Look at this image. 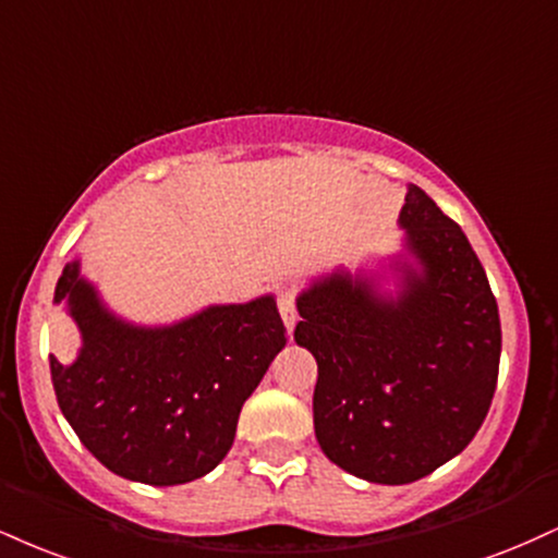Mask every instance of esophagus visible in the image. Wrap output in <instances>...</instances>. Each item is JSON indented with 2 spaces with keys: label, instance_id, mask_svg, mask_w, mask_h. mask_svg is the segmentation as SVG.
Wrapping results in <instances>:
<instances>
[{
  "label": "esophagus",
  "instance_id": "1",
  "mask_svg": "<svg viewBox=\"0 0 558 558\" xmlns=\"http://www.w3.org/2000/svg\"><path fill=\"white\" fill-rule=\"evenodd\" d=\"M278 308L288 330H293V325H296V293L288 291V288L278 291Z\"/></svg>",
  "mask_w": 558,
  "mask_h": 558
}]
</instances>
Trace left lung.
Returning <instances> with one entry per match:
<instances>
[{
    "mask_svg": "<svg viewBox=\"0 0 558 558\" xmlns=\"http://www.w3.org/2000/svg\"><path fill=\"white\" fill-rule=\"evenodd\" d=\"M400 291L335 270L299 293L296 343L317 359L322 452L368 483L402 486L471 445L499 377V306L462 228L411 184L400 210ZM411 256V260H405Z\"/></svg>",
    "mask_w": 558,
    "mask_h": 558,
    "instance_id": "left-lung-1",
    "label": "left lung"
}]
</instances>
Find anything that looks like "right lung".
<instances>
[{"instance_id":"add662e5","label":"right lung","mask_w":558,"mask_h":558,"mask_svg":"<svg viewBox=\"0 0 558 558\" xmlns=\"http://www.w3.org/2000/svg\"><path fill=\"white\" fill-rule=\"evenodd\" d=\"M53 304L83 338L72 364L49 359L64 418L111 473L147 486L210 473L233 445L241 405L286 348L272 296L140 327L106 308L80 259L62 270Z\"/></svg>"}]
</instances>
